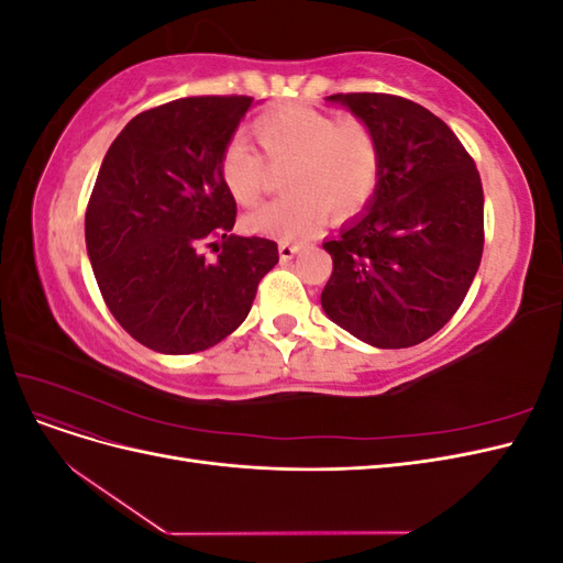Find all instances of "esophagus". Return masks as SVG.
<instances>
[{
	"instance_id": "obj_1",
	"label": "esophagus",
	"mask_w": 563,
	"mask_h": 563,
	"mask_svg": "<svg viewBox=\"0 0 563 563\" xmlns=\"http://www.w3.org/2000/svg\"><path fill=\"white\" fill-rule=\"evenodd\" d=\"M298 251H300V246H298V244L279 242V255H282V261H291Z\"/></svg>"
}]
</instances>
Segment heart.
I'll return each instance as SVG.
<instances>
[{
    "label": "heart",
    "mask_w": 563,
    "mask_h": 563,
    "mask_svg": "<svg viewBox=\"0 0 563 563\" xmlns=\"http://www.w3.org/2000/svg\"><path fill=\"white\" fill-rule=\"evenodd\" d=\"M251 131L272 168L288 166V195L249 213V232L302 240L319 228L327 211L350 218L378 190L383 150L362 117L338 119L310 106H284L263 112ZM264 161L244 139H232L223 147L220 180L242 207L258 203L267 190L269 167Z\"/></svg>",
    "instance_id": "heart-1"
}]
</instances>
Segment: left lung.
Instances as JSON below:
<instances>
[{
	"label": "left lung",
	"instance_id": "obj_1",
	"mask_svg": "<svg viewBox=\"0 0 563 563\" xmlns=\"http://www.w3.org/2000/svg\"><path fill=\"white\" fill-rule=\"evenodd\" d=\"M376 131L378 190L323 249L333 272L321 308L383 350L434 335L463 305L484 251V190L457 135L422 106L389 93H335Z\"/></svg>",
	"mask_w": 563,
	"mask_h": 563
}]
</instances>
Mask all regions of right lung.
Wrapping results in <instances>:
<instances>
[{
    "instance_id": "1",
    "label": "right lung",
    "mask_w": 563,
    "mask_h": 563,
    "mask_svg": "<svg viewBox=\"0 0 563 563\" xmlns=\"http://www.w3.org/2000/svg\"><path fill=\"white\" fill-rule=\"evenodd\" d=\"M249 96H195L135 114L100 164L87 207V251L122 329L162 354L218 345L246 319L279 263L265 236H236V203L218 162ZM211 245L219 261L202 258Z\"/></svg>"
}]
</instances>
